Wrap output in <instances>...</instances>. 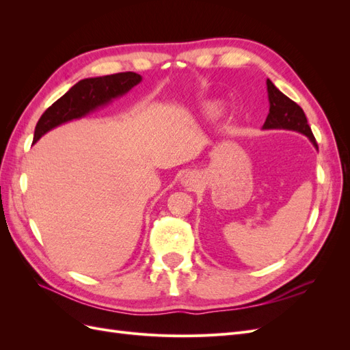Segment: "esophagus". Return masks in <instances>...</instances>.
Here are the masks:
<instances>
[{
  "label": "esophagus",
  "mask_w": 350,
  "mask_h": 350,
  "mask_svg": "<svg viewBox=\"0 0 350 350\" xmlns=\"http://www.w3.org/2000/svg\"><path fill=\"white\" fill-rule=\"evenodd\" d=\"M183 184H184L185 187L194 188L196 184H197V178H196L193 174H187V175L183 178Z\"/></svg>",
  "instance_id": "34e87169"
}]
</instances>
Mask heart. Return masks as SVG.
Returning <instances> with one entry per match:
<instances>
[{"instance_id": "b5f03b06", "label": "heart", "mask_w": 350, "mask_h": 350, "mask_svg": "<svg viewBox=\"0 0 350 350\" xmlns=\"http://www.w3.org/2000/svg\"><path fill=\"white\" fill-rule=\"evenodd\" d=\"M208 111L215 113V112H217V111H219V107H216V105H210V107H208Z\"/></svg>"}]
</instances>
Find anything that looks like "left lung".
<instances>
[{
	"instance_id": "8db88e82",
	"label": "left lung",
	"mask_w": 350,
	"mask_h": 350,
	"mask_svg": "<svg viewBox=\"0 0 350 350\" xmlns=\"http://www.w3.org/2000/svg\"><path fill=\"white\" fill-rule=\"evenodd\" d=\"M267 92L270 100V111L264 122V129H286L305 134L317 146L311 126L298 103H295L283 94L274 84L267 80Z\"/></svg>"
}]
</instances>
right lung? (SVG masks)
Segmentation results:
<instances>
[{"mask_svg": "<svg viewBox=\"0 0 350 350\" xmlns=\"http://www.w3.org/2000/svg\"><path fill=\"white\" fill-rule=\"evenodd\" d=\"M140 74L133 71L80 80L64 96H61L42 113L35 129L33 143L54 126L74 118H80L100 105L108 103L116 96H121L134 88L137 83H140Z\"/></svg>", "mask_w": 350, "mask_h": 350, "instance_id": "add662e5", "label": "right lung"}]
</instances>
